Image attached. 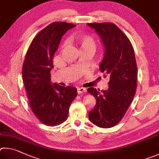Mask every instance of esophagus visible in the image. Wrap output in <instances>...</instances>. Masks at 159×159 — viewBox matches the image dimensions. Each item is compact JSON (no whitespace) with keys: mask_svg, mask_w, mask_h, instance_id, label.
Listing matches in <instances>:
<instances>
[{"mask_svg":"<svg viewBox=\"0 0 159 159\" xmlns=\"http://www.w3.org/2000/svg\"><path fill=\"white\" fill-rule=\"evenodd\" d=\"M86 89L85 88H83V87H79L77 89V93L78 94H80V93H84L86 92Z\"/></svg>","mask_w":159,"mask_h":159,"instance_id":"esophagus-1","label":"esophagus"}]
</instances>
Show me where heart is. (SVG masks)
<instances>
[{
  "mask_svg": "<svg viewBox=\"0 0 159 159\" xmlns=\"http://www.w3.org/2000/svg\"><path fill=\"white\" fill-rule=\"evenodd\" d=\"M73 40L79 47L80 51H84V50L95 51L96 42L93 36L88 34H77L73 37ZM66 46V43H63L62 47H65Z\"/></svg>",
  "mask_w": 159,
  "mask_h": 159,
  "instance_id": "1",
  "label": "heart"
}]
</instances>
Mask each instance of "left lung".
Here are the masks:
<instances>
[{
	"label": "left lung",
	"instance_id": "left-lung-1",
	"mask_svg": "<svg viewBox=\"0 0 159 159\" xmlns=\"http://www.w3.org/2000/svg\"><path fill=\"white\" fill-rule=\"evenodd\" d=\"M100 35L105 48L100 70L109 77L107 91L89 88L88 92L96 100L89 113V119L97 126L108 129L123 119L134 98L137 89V64L131 43L113 23H89Z\"/></svg>",
	"mask_w": 159,
	"mask_h": 159
}]
</instances>
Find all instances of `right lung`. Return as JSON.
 I'll return each instance as SVG.
<instances>
[{
    "label": "right lung",
    "instance_id": "1",
    "mask_svg": "<svg viewBox=\"0 0 159 159\" xmlns=\"http://www.w3.org/2000/svg\"><path fill=\"white\" fill-rule=\"evenodd\" d=\"M76 25L54 22L33 38L22 68V77L33 113L40 122L55 126L65 121L69 108L77 95V89L52 84L53 58L62 36Z\"/></svg>",
    "mask_w": 159,
    "mask_h": 159
}]
</instances>
